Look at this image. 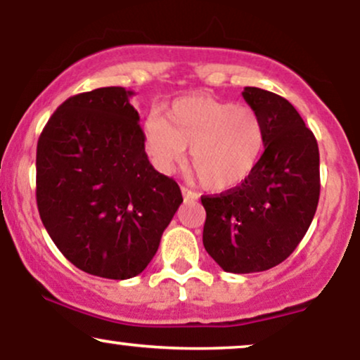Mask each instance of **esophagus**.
I'll return each mask as SVG.
<instances>
[{
  "mask_svg": "<svg viewBox=\"0 0 360 360\" xmlns=\"http://www.w3.org/2000/svg\"><path fill=\"white\" fill-rule=\"evenodd\" d=\"M181 193H183L184 200H200V194L191 191V189L188 188H181Z\"/></svg>",
  "mask_w": 360,
  "mask_h": 360,
  "instance_id": "1",
  "label": "esophagus"
}]
</instances>
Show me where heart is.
Masks as SVG:
<instances>
[{
	"label": "heart",
	"instance_id": "heart-1",
	"mask_svg": "<svg viewBox=\"0 0 360 360\" xmlns=\"http://www.w3.org/2000/svg\"><path fill=\"white\" fill-rule=\"evenodd\" d=\"M143 143L152 164L164 174L183 162L191 147V162L201 183L225 191L245 183L257 167L266 143L262 120L250 106L212 96H184L143 123Z\"/></svg>",
	"mask_w": 360,
	"mask_h": 360
}]
</instances>
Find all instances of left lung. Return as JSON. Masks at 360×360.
<instances>
[{"label":"left lung","mask_w":360,"mask_h":360,"mask_svg":"<svg viewBox=\"0 0 360 360\" xmlns=\"http://www.w3.org/2000/svg\"><path fill=\"white\" fill-rule=\"evenodd\" d=\"M243 100L262 120L266 143L245 183L218 196H201L203 245L223 271H267L292 254L308 232L320 198L315 135L288 100L245 88Z\"/></svg>","instance_id":"8db88e82"}]
</instances>
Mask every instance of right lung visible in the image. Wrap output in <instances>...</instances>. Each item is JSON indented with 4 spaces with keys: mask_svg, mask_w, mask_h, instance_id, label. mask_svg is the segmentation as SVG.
Returning a JSON list of instances; mask_svg holds the SVG:
<instances>
[{
    "mask_svg": "<svg viewBox=\"0 0 360 360\" xmlns=\"http://www.w3.org/2000/svg\"><path fill=\"white\" fill-rule=\"evenodd\" d=\"M134 91L111 86L65 100L37 143V206L64 257L106 279L148 266L183 203L148 162Z\"/></svg>",
    "mask_w": 360,
    "mask_h": 360,
    "instance_id": "add662e5",
    "label": "right lung"
}]
</instances>
